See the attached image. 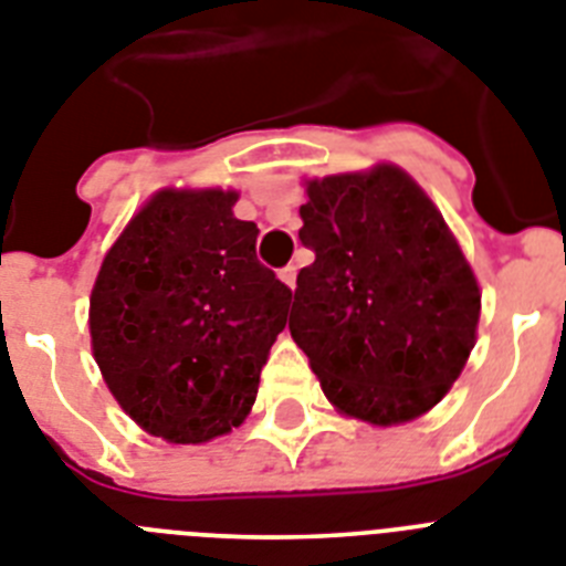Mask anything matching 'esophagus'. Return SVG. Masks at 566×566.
I'll list each match as a JSON object with an SVG mask.
<instances>
[{
  "mask_svg": "<svg viewBox=\"0 0 566 566\" xmlns=\"http://www.w3.org/2000/svg\"><path fill=\"white\" fill-rule=\"evenodd\" d=\"M279 279H282V282L293 291V287H296V268H293V264L282 268V270H279Z\"/></svg>",
  "mask_w": 566,
  "mask_h": 566,
  "instance_id": "34e87169",
  "label": "esophagus"
}]
</instances>
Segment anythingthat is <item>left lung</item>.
I'll use <instances>...</instances> for the list:
<instances>
[{"label":"left lung","instance_id":"obj_1","mask_svg":"<svg viewBox=\"0 0 566 566\" xmlns=\"http://www.w3.org/2000/svg\"><path fill=\"white\" fill-rule=\"evenodd\" d=\"M291 336L342 415L397 426L443 400L474 348L481 291L429 195L382 164L307 180Z\"/></svg>","mask_w":566,"mask_h":566}]
</instances>
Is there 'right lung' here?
Here are the masks:
<instances>
[{"instance_id": "obj_1", "label": "right lung", "mask_w": 566, "mask_h": 566, "mask_svg": "<svg viewBox=\"0 0 566 566\" xmlns=\"http://www.w3.org/2000/svg\"><path fill=\"white\" fill-rule=\"evenodd\" d=\"M239 192L160 189L103 259L92 348L114 400L149 434L207 443L241 426L287 325L291 287L255 259Z\"/></svg>"}]
</instances>
